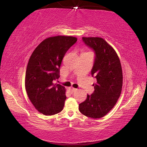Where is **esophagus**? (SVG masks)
<instances>
[{"mask_svg": "<svg viewBox=\"0 0 147 147\" xmlns=\"http://www.w3.org/2000/svg\"><path fill=\"white\" fill-rule=\"evenodd\" d=\"M70 90L71 92H75V91L77 90V89H76V88H74V87H70Z\"/></svg>", "mask_w": 147, "mask_h": 147, "instance_id": "1", "label": "esophagus"}]
</instances>
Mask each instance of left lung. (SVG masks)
Instances as JSON below:
<instances>
[{
    "label": "left lung",
    "mask_w": 147,
    "mask_h": 147,
    "mask_svg": "<svg viewBox=\"0 0 147 147\" xmlns=\"http://www.w3.org/2000/svg\"><path fill=\"white\" fill-rule=\"evenodd\" d=\"M87 46L95 51L96 58L91 74L97 82L94 92L87 95L79 104L80 112L89 118L97 119L106 115L115 106L123 86V71L116 51L99 37H82Z\"/></svg>",
    "instance_id": "8db88e82"
}]
</instances>
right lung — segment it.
I'll return each mask as SVG.
<instances>
[{"mask_svg":"<svg viewBox=\"0 0 147 147\" xmlns=\"http://www.w3.org/2000/svg\"><path fill=\"white\" fill-rule=\"evenodd\" d=\"M77 38L56 36L45 39L32 52L26 67L25 88L35 109L46 116L62 111L66 89L53 81L60 77V67L66 52Z\"/></svg>","mask_w":147,"mask_h":147,"instance_id":"obj_1","label":"right lung"}]
</instances>
